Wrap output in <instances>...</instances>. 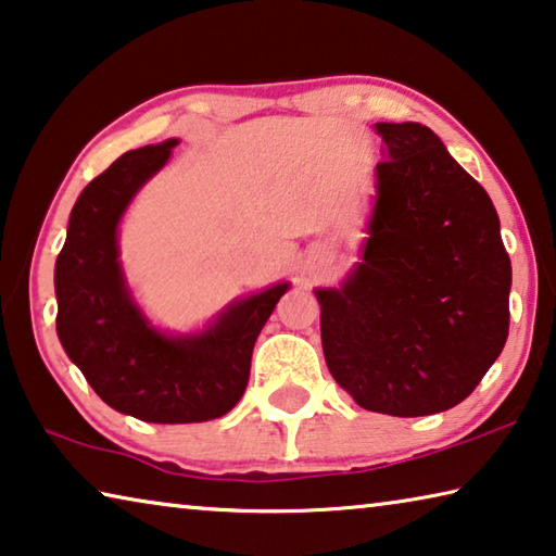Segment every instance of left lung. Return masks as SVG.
Here are the masks:
<instances>
[{"mask_svg": "<svg viewBox=\"0 0 556 556\" xmlns=\"http://www.w3.org/2000/svg\"><path fill=\"white\" fill-rule=\"evenodd\" d=\"M386 161L364 262L316 289L331 376L361 408L416 418L468 399L509 331L495 205L420 123H376Z\"/></svg>", "mask_w": 556, "mask_h": 556, "instance_id": "8db88e82", "label": "left lung"}]
</instances>
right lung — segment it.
I'll return each mask as SVG.
<instances>
[{
	"label": "right lung",
	"mask_w": 556,
	"mask_h": 556,
	"mask_svg": "<svg viewBox=\"0 0 556 556\" xmlns=\"http://www.w3.org/2000/svg\"><path fill=\"white\" fill-rule=\"evenodd\" d=\"M173 146L123 153L78 195L54 271L56 333L111 408L146 422H202L242 399L254 341L289 285L237 302L200 337L167 339L148 326L123 285L116 227Z\"/></svg>",
	"instance_id": "obj_1"
}]
</instances>
